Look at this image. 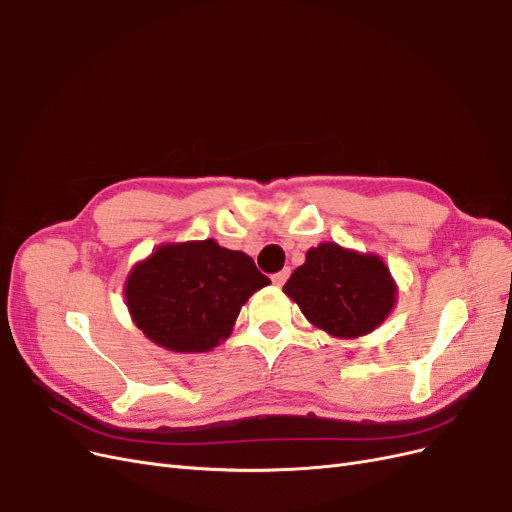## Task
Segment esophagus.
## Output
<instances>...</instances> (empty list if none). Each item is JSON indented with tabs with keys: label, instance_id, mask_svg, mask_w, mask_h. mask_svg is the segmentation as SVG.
<instances>
[{
	"label": "esophagus",
	"instance_id": "obj_1",
	"mask_svg": "<svg viewBox=\"0 0 512 512\" xmlns=\"http://www.w3.org/2000/svg\"><path fill=\"white\" fill-rule=\"evenodd\" d=\"M288 275H290V269H282V271H277V273H273L271 282H273L275 286H284V284H286V280H288Z\"/></svg>",
	"mask_w": 512,
	"mask_h": 512
}]
</instances>
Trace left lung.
I'll list each match as a JSON object with an SVG mask.
<instances>
[{"label": "left lung", "instance_id": "obj_1", "mask_svg": "<svg viewBox=\"0 0 512 512\" xmlns=\"http://www.w3.org/2000/svg\"><path fill=\"white\" fill-rule=\"evenodd\" d=\"M305 318L335 337L374 331L395 303V284L374 254H356L337 243L312 247L305 265L284 286Z\"/></svg>", "mask_w": 512, "mask_h": 512}]
</instances>
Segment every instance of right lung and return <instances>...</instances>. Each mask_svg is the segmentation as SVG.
Wrapping results in <instances>:
<instances>
[{
  "label": "right lung",
  "mask_w": 512,
  "mask_h": 512,
  "mask_svg": "<svg viewBox=\"0 0 512 512\" xmlns=\"http://www.w3.org/2000/svg\"><path fill=\"white\" fill-rule=\"evenodd\" d=\"M267 284L250 256L207 239L158 247L132 269L126 301L151 342L205 352L228 337L241 305Z\"/></svg>",
  "instance_id": "obj_1"
}]
</instances>
